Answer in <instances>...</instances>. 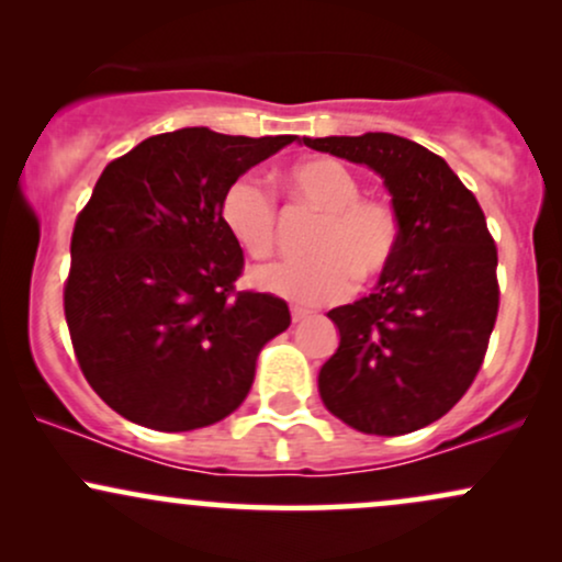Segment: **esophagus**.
Masks as SVG:
<instances>
[{"mask_svg":"<svg viewBox=\"0 0 562 562\" xmlns=\"http://www.w3.org/2000/svg\"><path fill=\"white\" fill-rule=\"evenodd\" d=\"M290 317H293L295 325H299V322L312 317V312H308V308H303V306H293V308H290Z\"/></svg>","mask_w":562,"mask_h":562,"instance_id":"esophagus-1","label":"esophagus"}]
</instances>
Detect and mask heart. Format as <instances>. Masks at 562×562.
Wrapping results in <instances>:
<instances>
[{
  "label": "heart",
  "instance_id": "obj_1",
  "mask_svg": "<svg viewBox=\"0 0 562 562\" xmlns=\"http://www.w3.org/2000/svg\"><path fill=\"white\" fill-rule=\"evenodd\" d=\"M285 187L299 209L319 214L306 240L312 256L259 269L256 285L299 303H330L344 299L353 277L367 285L389 272L402 243V216L389 198L362 195V179L327 156L290 166ZM218 214L245 256L263 261L274 254L277 203L259 177H237Z\"/></svg>",
  "mask_w": 562,
  "mask_h": 562
}]
</instances>
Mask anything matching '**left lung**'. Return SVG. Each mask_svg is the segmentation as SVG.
<instances>
[{"instance_id": "obj_1", "label": "left lung", "mask_w": 562, "mask_h": 562, "mask_svg": "<svg viewBox=\"0 0 562 562\" xmlns=\"http://www.w3.org/2000/svg\"><path fill=\"white\" fill-rule=\"evenodd\" d=\"M303 145L378 171L402 216L375 293L327 314L340 344L319 370V396L362 434H412L465 396L486 357L499 312L486 216L447 160L412 139L367 132Z\"/></svg>"}]
</instances>
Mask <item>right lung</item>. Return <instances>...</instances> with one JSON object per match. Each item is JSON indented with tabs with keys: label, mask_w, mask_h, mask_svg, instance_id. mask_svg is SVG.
<instances>
[{
	"label": "right lung",
	"mask_w": 562,
	"mask_h": 562,
	"mask_svg": "<svg viewBox=\"0 0 562 562\" xmlns=\"http://www.w3.org/2000/svg\"><path fill=\"white\" fill-rule=\"evenodd\" d=\"M293 139L179 128L100 173L76 216L63 306L83 378L121 417L179 434L248 396L259 351L290 312L272 293L235 288L245 259L218 203Z\"/></svg>",
	"instance_id": "obj_1"
}]
</instances>
